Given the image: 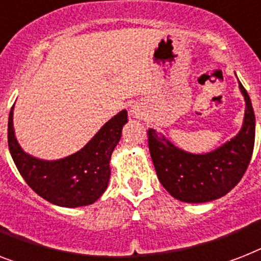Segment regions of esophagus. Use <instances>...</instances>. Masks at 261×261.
Listing matches in <instances>:
<instances>
[{
	"label": "esophagus",
	"mask_w": 261,
	"mask_h": 261,
	"mask_svg": "<svg viewBox=\"0 0 261 261\" xmlns=\"http://www.w3.org/2000/svg\"><path fill=\"white\" fill-rule=\"evenodd\" d=\"M131 112H133V114H134V116H135V118H138V116H139V114H138L137 111H131Z\"/></svg>",
	"instance_id": "esophagus-1"
}]
</instances>
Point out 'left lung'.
<instances>
[{
  "label": "left lung",
  "instance_id": "obj_1",
  "mask_svg": "<svg viewBox=\"0 0 261 261\" xmlns=\"http://www.w3.org/2000/svg\"><path fill=\"white\" fill-rule=\"evenodd\" d=\"M245 100L244 123L230 141L206 154H192L174 146L149 128V150L158 179L171 196L184 202L200 204L225 196L243 178L255 146V112L240 82Z\"/></svg>",
  "mask_w": 261,
  "mask_h": 261
}]
</instances>
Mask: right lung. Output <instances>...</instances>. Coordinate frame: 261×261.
<instances>
[{
	"instance_id": "1",
	"label": "right lung",
	"mask_w": 261,
	"mask_h": 261,
	"mask_svg": "<svg viewBox=\"0 0 261 261\" xmlns=\"http://www.w3.org/2000/svg\"><path fill=\"white\" fill-rule=\"evenodd\" d=\"M13 109L8 122V145L16 167L32 190L50 204L77 207L94 204L107 189L111 154L127 123L122 110L107 122L83 149L56 161L39 160L21 149L13 128Z\"/></svg>"
}]
</instances>
